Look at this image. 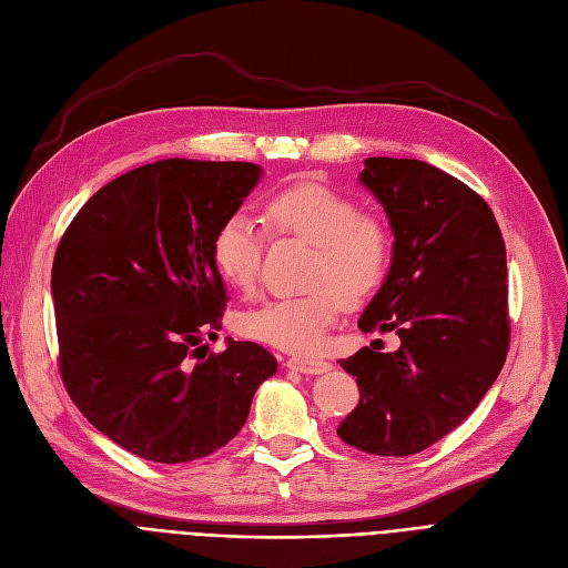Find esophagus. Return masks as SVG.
I'll use <instances>...</instances> for the list:
<instances>
[{"mask_svg":"<svg viewBox=\"0 0 568 568\" xmlns=\"http://www.w3.org/2000/svg\"><path fill=\"white\" fill-rule=\"evenodd\" d=\"M285 365L290 371H297V373H308V375H318L331 371V363L323 361V358H304V356H290L285 361Z\"/></svg>","mask_w":568,"mask_h":568,"instance_id":"obj_1","label":"esophagus"}]
</instances>
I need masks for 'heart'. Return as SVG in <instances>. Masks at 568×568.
Masks as SVG:
<instances>
[{
    "instance_id": "b5f03b06",
    "label": "heart",
    "mask_w": 568,
    "mask_h": 568,
    "mask_svg": "<svg viewBox=\"0 0 568 568\" xmlns=\"http://www.w3.org/2000/svg\"><path fill=\"white\" fill-rule=\"evenodd\" d=\"M264 226L314 245L306 295L268 300L237 316V333L278 349L308 356L327 339L344 306L368 302L387 281L394 241L377 214L361 212L354 197L321 184H297L264 203ZM264 231L245 214H231L216 229L212 257L222 278L252 290L264 257Z\"/></svg>"
}]
</instances>
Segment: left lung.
<instances>
[{
    "label": "left lung",
    "instance_id": "1",
    "mask_svg": "<svg viewBox=\"0 0 568 568\" xmlns=\"http://www.w3.org/2000/svg\"><path fill=\"white\" fill-rule=\"evenodd\" d=\"M387 212L394 260L358 327L396 333V352L363 346L342 368L361 400L337 429L363 453L429 448L500 375L509 352L507 254L486 200L423 160L368 158L361 172ZM379 342V339H377Z\"/></svg>",
    "mask_w": 568,
    "mask_h": 568
}]
</instances>
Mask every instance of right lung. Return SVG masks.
I'll return each mask as SVG.
<instances>
[{"mask_svg": "<svg viewBox=\"0 0 568 568\" xmlns=\"http://www.w3.org/2000/svg\"><path fill=\"white\" fill-rule=\"evenodd\" d=\"M260 174L252 162L143 164L91 195L61 237L51 295L65 392L143 460L191 463L226 446L278 368L254 342L200 354L226 308L214 233Z\"/></svg>", "mask_w": 568, "mask_h": 568, "instance_id": "obj_1", "label": "right lung"}]
</instances>
